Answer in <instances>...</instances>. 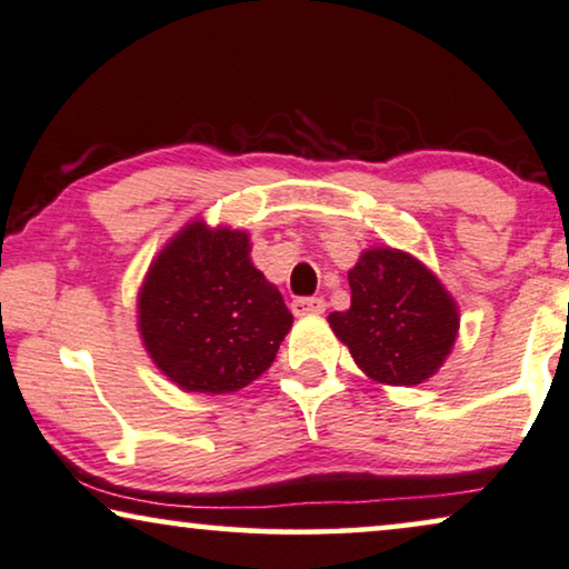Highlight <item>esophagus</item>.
<instances>
[{"mask_svg":"<svg viewBox=\"0 0 569 569\" xmlns=\"http://www.w3.org/2000/svg\"><path fill=\"white\" fill-rule=\"evenodd\" d=\"M325 299L322 296H303V299H293L291 301V311L296 317H307V315H322L325 311Z\"/></svg>","mask_w":569,"mask_h":569,"instance_id":"1","label":"esophagus"}]
</instances>
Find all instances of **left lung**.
Listing matches in <instances>:
<instances>
[{
    "mask_svg": "<svg viewBox=\"0 0 569 569\" xmlns=\"http://www.w3.org/2000/svg\"><path fill=\"white\" fill-rule=\"evenodd\" d=\"M350 309L327 317L373 383L415 387L438 373L459 335V307L426 262L368 247L348 270Z\"/></svg>",
    "mask_w": 569,
    "mask_h": 569,
    "instance_id": "8db88e82",
    "label": "left lung"
}]
</instances>
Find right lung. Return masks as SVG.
<instances>
[{"instance_id":"add662e5","label":"right lung","mask_w":569,"mask_h":569,"mask_svg":"<svg viewBox=\"0 0 569 569\" xmlns=\"http://www.w3.org/2000/svg\"><path fill=\"white\" fill-rule=\"evenodd\" d=\"M244 229L188 221L143 276L139 335L154 366L182 391L229 395L276 361L293 317L252 266Z\"/></svg>"}]
</instances>
